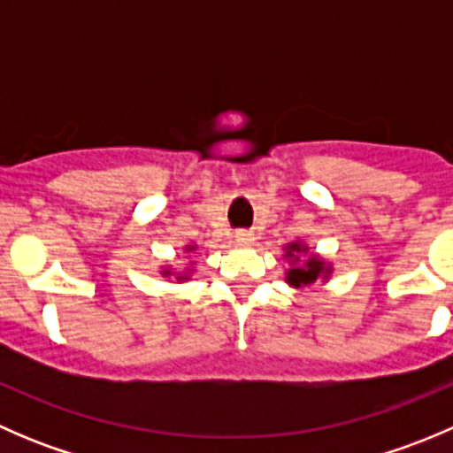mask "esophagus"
Masks as SVG:
<instances>
[{
    "instance_id": "esophagus-1",
    "label": "esophagus",
    "mask_w": 453,
    "mask_h": 453,
    "mask_svg": "<svg viewBox=\"0 0 453 453\" xmlns=\"http://www.w3.org/2000/svg\"><path fill=\"white\" fill-rule=\"evenodd\" d=\"M234 239H236V243H241V245H250L254 241V234L250 230H236V234H234Z\"/></svg>"
}]
</instances>
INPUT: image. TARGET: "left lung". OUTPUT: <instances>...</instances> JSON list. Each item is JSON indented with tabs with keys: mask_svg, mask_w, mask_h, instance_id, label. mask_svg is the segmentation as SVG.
Listing matches in <instances>:
<instances>
[{
	"mask_svg": "<svg viewBox=\"0 0 453 453\" xmlns=\"http://www.w3.org/2000/svg\"><path fill=\"white\" fill-rule=\"evenodd\" d=\"M298 252H307V248H303L300 243L287 245V256H289V258H294V254ZM322 273H324L322 260L309 258L304 267H291L289 272H287V282L294 287H304V285H311V282H315V278L322 276Z\"/></svg>",
	"mask_w": 453,
	"mask_h": 453,
	"instance_id": "8db88e82",
	"label": "left lung"
}]
</instances>
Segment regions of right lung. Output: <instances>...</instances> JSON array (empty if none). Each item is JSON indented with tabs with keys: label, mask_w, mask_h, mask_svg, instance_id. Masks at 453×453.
Returning <instances> with one entry per match:
<instances>
[{
	"label": "right lung",
	"mask_w": 453,
	"mask_h": 453,
	"mask_svg": "<svg viewBox=\"0 0 453 453\" xmlns=\"http://www.w3.org/2000/svg\"><path fill=\"white\" fill-rule=\"evenodd\" d=\"M186 250H188V252H193V250H195V248H186ZM166 273H168V272H166ZM180 278H184V276H180Z\"/></svg>",
	"instance_id": "add662e5"
}]
</instances>
